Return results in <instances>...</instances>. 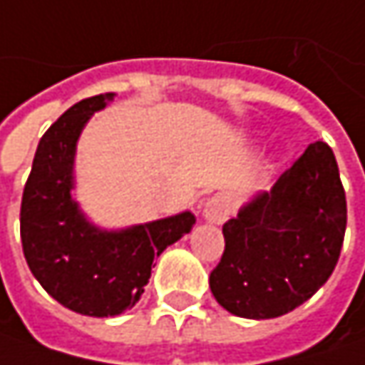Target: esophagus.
<instances>
[{"label": "esophagus", "instance_id": "1", "mask_svg": "<svg viewBox=\"0 0 365 365\" xmlns=\"http://www.w3.org/2000/svg\"><path fill=\"white\" fill-rule=\"evenodd\" d=\"M202 215L206 221L210 223H223L227 217L231 215V202L225 194H217L212 198H208L202 208Z\"/></svg>", "mask_w": 365, "mask_h": 365}]
</instances>
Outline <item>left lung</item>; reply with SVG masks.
I'll return each instance as SVG.
<instances>
[{
  "instance_id": "8db88e82",
  "label": "left lung",
  "mask_w": 365,
  "mask_h": 365,
  "mask_svg": "<svg viewBox=\"0 0 365 365\" xmlns=\"http://www.w3.org/2000/svg\"><path fill=\"white\" fill-rule=\"evenodd\" d=\"M345 227L336 159L327 142H314L270 192L223 225L225 250L208 279L215 299L252 320L295 310L329 281Z\"/></svg>"
}]
</instances>
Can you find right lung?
<instances>
[{"mask_svg": "<svg viewBox=\"0 0 365 365\" xmlns=\"http://www.w3.org/2000/svg\"><path fill=\"white\" fill-rule=\"evenodd\" d=\"M113 95L84 98L43 134L20 206L22 250L34 279L68 310L118 316L130 310L150 279L153 260L190 233L196 217L182 212L144 225L101 231L72 200L78 136Z\"/></svg>", "mask_w": 365, "mask_h": 365, "instance_id": "obj_1", "label": "right lung"}]
</instances>
